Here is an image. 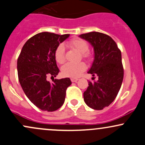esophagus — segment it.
Here are the masks:
<instances>
[{
    "instance_id": "34e87169",
    "label": "esophagus",
    "mask_w": 145,
    "mask_h": 145,
    "mask_svg": "<svg viewBox=\"0 0 145 145\" xmlns=\"http://www.w3.org/2000/svg\"><path fill=\"white\" fill-rule=\"evenodd\" d=\"M71 82H72V83H76V82H77L78 80V79L75 78H71Z\"/></svg>"
}]
</instances>
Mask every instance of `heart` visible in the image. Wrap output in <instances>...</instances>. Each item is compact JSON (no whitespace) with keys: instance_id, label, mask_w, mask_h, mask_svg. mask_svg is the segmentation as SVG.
Masks as SVG:
<instances>
[{"instance_id":"heart-1","label":"heart","mask_w":145,"mask_h":145,"mask_svg":"<svg viewBox=\"0 0 145 145\" xmlns=\"http://www.w3.org/2000/svg\"><path fill=\"white\" fill-rule=\"evenodd\" d=\"M69 44L77 51L81 53V56L83 59L89 61L92 57V54L88 51L89 44L82 38H73L69 41ZM55 59L59 64H63L65 62V48L63 44H60L55 50ZM86 69V65L84 62H80L76 63L68 62L65 64L62 68V73L65 76L71 78L78 77L82 72Z\"/></svg>"}]
</instances>
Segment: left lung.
I'll use <instances>...</instances> for the list:
<instances>
[{
	"mask_svg": "<svg viewBox=\"0 0 145 145\" xmlns=\"http://www.w3.org/2000/svg\"><path fill=\"white\" fill-rule=\"evenodd\" d=\"M88 41L94 50V60L88 74L98 80L89 81L88 89L83 93L87 105L94 110L108 106L116 98L124 78L121 51L116 42L109 35L99 32L80 35Z\"/></svg>",
	"mask_w": 145,
	"mask_h": 145,
	"instance_id": "8db88e82",
	"label": "left lung"
}]
</instances>
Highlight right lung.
Masks as SVG:
<instances>
[{
  "mask_svg": "<svg viewBox=\"0 0 145 145\" xmlns=\"http://www.w3.org/2000/svg\"><path fill=\"white\" fill-rule=\"evenodd\" d=\"M70 35L43 32L33 36L23 46L17 60L19 83L29 100L42 110L53 112L65 102L69 78L54 79L58 74L54 53ZM50 76L51 83L48 80Z\"/></svg>",
  "mask_w": 145,
  "mask_h": 145,
  "instance_id": "obj_1",
  "label": "right lung"
}]
</instances>
